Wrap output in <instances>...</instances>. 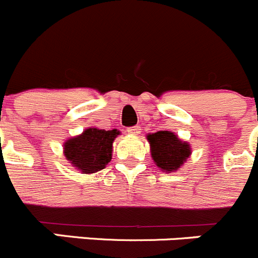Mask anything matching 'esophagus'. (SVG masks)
Here are the masks:
<instances>
[{
	"label": "esophagus",
	"mask_w": 258,
	"mask_h": 258,
	"mask_svg": "<svg viewBox=\"0 0 258 258\" xmlns=\"http://www.w3.org/2000/svg\"><path fill=\"white\" fill-rule=\"evenodd\" d=\"M126 132H127V134H139L141 133V127L139 126H132V127H127L126 129Z\"/></svg>",
	"instance_id": "esophagus-1"
}]
</instances>
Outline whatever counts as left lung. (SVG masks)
Instances as JSON below:
<instances>
[{
  "instance_id": "obj_1",
  "label": "left lung",
  "mask_w": 258,
  "mask_h": 258,
  "mask_svg": "<svg viewBox=\"0 0 258 258\" xmlns=\"http://www.w3.org/2000/svg\"><path fill=\"white\" fill-rule=\"evenodd\" d=\"M147 139L151 144V154L156 166L166 172L178 170L191 154L190 144L180 141L172 132H157L148 134Z\"/></svg>"
}]
</instances>
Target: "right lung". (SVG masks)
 <instances>
[{"label":"right lung","mask_w":258,"mask_h":258,"mask_svg":"<svg viewBox=\"0 0 258 258\" xmlns=\"http://www.w3.org/2000/svg\"><path fill=\"white\" fill-rule=\"evenodd\" d=\"M119 131H104L88 127L82 134L68 139L64 143V156L73 167L82 173H95L106 167L111 161L112 142Z\"/></svg>","instance_id":"obj_1"}]
</instances>
